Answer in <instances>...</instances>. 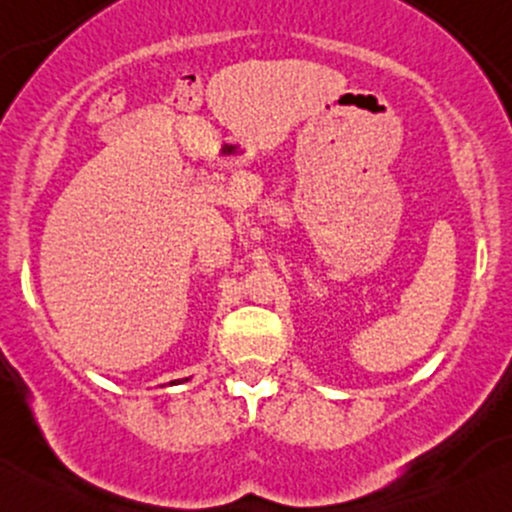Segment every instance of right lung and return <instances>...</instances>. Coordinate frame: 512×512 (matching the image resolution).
Returning <instances> with one entry per match:
<instances>
[{
	"instance_id": "right-lung-1",
	"label": "right lung",
	"mask_w": 512,
	"mask_h": 512,
	"mask_svg": "<svg viewBox=\"0 0 512 512\" xmlns=\"http://www.w3.org/2000/svg\"><path fill=\"white\" fill-rule=\"evenodd\" d=\"M186 380H188V377H186ZM179 382H181V380H179ZM171 384H174V382H171Z\"/></svg>"
}]
</instances>
